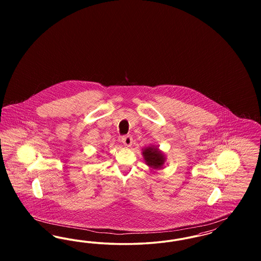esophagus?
<instances>
[{
  "label": "esophagus",
  "instance_id": "obj_1",
  "mask_svg": "<svg viewBox=\"0 0 261 261\" xmlns=\"http://www.w3.org/2000/svg\"><path fill=\"white\" fill-rule=\"evenodd\" d=\"M132 141H133V139H132V137L129 136H123L121 138V142H122V144L124 145L125 147H130L131 145H132Z\"/></svg>",
  "mask_w": 261,
  "mask_h": 261
}]
</instances>
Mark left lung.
Masks as SVG:
<instances>
[{
  "mask_svg": "<svg viewBox=\"0 0 261 261\" xmlns=\"http://www.w3.org/2000/svg\"><path fill=\"white\" fill-rule=\"evenodd\" d=\"M142 154L145 163L154 170L162 169L166 162L165 153L159 149V146L155 145H150L142 149Z\"/></svg>",
  "mask_w": 261,
  "mask_h": 261,
  "instance_id": "obj_1",
  "label": "left lung"
}]
</instances>
